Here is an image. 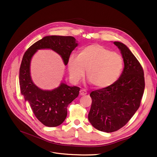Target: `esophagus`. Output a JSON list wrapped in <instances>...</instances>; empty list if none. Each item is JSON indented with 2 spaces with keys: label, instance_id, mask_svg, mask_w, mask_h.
<instances>
[{
  "label": "esophagus",
  "instance_id": "obj_1",
  "mask_svg": "<svg viewBox=\"0 0 157 157\" xmlns=\"http://www.w3.org/2000/svg\"><path fill=\"white\" fill-rule=\"evenodd\" d=\"M86 94H87L86 90H84V89H82V90H80V92H79V94H80L81 95H82V96L86 95Z\"/></svg>",
  "mask_w": 157,
  "mask_h": 157
}]
</instances>
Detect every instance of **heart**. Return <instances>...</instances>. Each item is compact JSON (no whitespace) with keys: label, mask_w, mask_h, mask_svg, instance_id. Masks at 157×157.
Segmentation results:
<instances>
[{"label":"heart","mask_w":157,"mask_h":157,"mask_svg":"<svg viewBox=\"0 0 157 157\" xmlns=\"http://www.w3.org/2000/svg\"><path fill=\"white\" fill-rule=\"evenodd\" d=\"M68 69L71 80L77 83L85 76L98 88L112 85L121 75L123 61L121 55L111 52L99 44L84 47L79 55L72 54L68 59Z\"/></svg>","instance_id":"1"}]
</instances>
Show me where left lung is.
Returning a JSON list of instances; mask_svg holds the SVG:
<instances>
[{"label": "left lung", "mask_w": 157, "mask_h": 157, "mask_svg": "<svg viewBox=\"0 0 157 157\" xmlns=\"http://www.w3.org/2000/svg\"><path fill=\"white\" fill-rule=\"evenodd\" d=\"M120 49L124 69L112 85L90 94L92 102L88 120L96 129L113 132L126 125L139 109L145 86L141 64L123 43H113Z\"/></svg>", "instance_id": "8db88e82"}]
</instances>
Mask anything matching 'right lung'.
<instances>
[{"label":"right lung","mask_w":157,"mask_h":157,"mask_svg":"<svg viewBox=\"0 0 157 157\" xmlns=\"http://www.w3.org/2000/svg\"><path fill=\"white\" fill-rule=\"evenodd\" d=\"M78 45V41L72 36H48L32 44L23 55L19 75L21 93L36 117L45 126L53 127L62 124L67 117L68 105L78 97L80 88L70 86L65 81L52 90L39 88L30 75L32 57L39 49H51L61 56L66 65L71 52Z\"/></svg>","instance_id":"right-lung-1"}]
</instances>
